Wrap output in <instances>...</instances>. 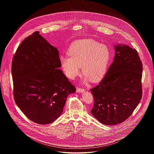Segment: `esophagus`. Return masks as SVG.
Listing matches in <instances>:
<instances>
[{"label": "esophagus", "instance_id": "1", "mask_svg": "<svg viewBox=\"0 0 154 154\" xmlns=\"http://www.w3.org/2000/svg\"><path fill=\"white\" fill-rule=\"evenodd\" d=\"M84 89H82V88H77V92H79V93H81V92H84Z\"/></svg>", "mask_w": 154, "mask_h": 154}]
</instances>
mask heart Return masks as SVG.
<instances>
[{
    "label": "heart",
    "instance_id": "heart-1",
    "mask_svg": "<svg viewBox=\"0 0 154 154\" xmlns=\"http://www.w3.org/2000/svg\"><path fill=\"white\" fill-rule=\"evenodd\" d=\"M69 57L61 56V66L66 76L75 79L80 72L85 74L84 82L100 80L106 73L110 59V51L105 44L92 39L75 42L69 49Z\"/></svg>",
    "mask_w": 154,
    "mask_h": 154
}]
</instances>
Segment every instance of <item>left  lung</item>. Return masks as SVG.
Returning a JSON list of instances; mask_svg holds the SVG:
<instances>
[{
	"label": "left lung",
	"mask_w": 154,
	"mask_h": 154,
	"mask_svg": "<svg viewBox=\"0 0 154 154\" xmlns=\"http://www.w3.org/2000/svg\"><path fill=\"white\" fill-rule=\"evenodd\" d=\"M115 56L101 82L90 91L94 97L91 112L102 124L115 125L132 114L142 97L143 65L136 49L114 45Z\"/></svg>",
	"instance_id": "1"
}]
</instances>
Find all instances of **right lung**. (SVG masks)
I'll list each match as a JSON object with an SVG mask.
<instances>
[{
	"instance_id": "obj_1",
	"label": "right lung",
	"mask_w": 154,
	"mask_h": 154,
	"mask_svg": "<svg viewBox=\"0 0 154 154\" xmlns=\"http://www.w3.org/2000/svg\"><path fill=\"white\" fill-rule=\"evenodd\" d=\"M60 67L58 49L38 31L24 39L15 53L11 68L15 102L38 124L57 119L67 96L75 92Z\"/></svg>"
}]
</instances>
